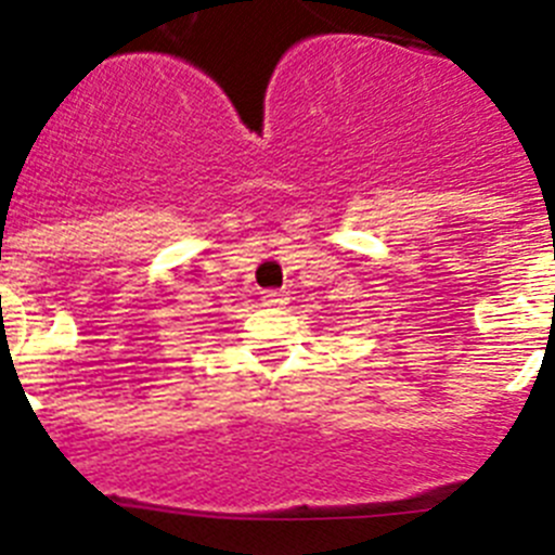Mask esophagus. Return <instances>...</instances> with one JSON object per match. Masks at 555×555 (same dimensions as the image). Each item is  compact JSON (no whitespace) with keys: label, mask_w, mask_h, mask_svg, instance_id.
<instances>
[{"label":"esophagus","mask_w":555,"mask_h":555,"mask_svg":"<svg viewBox=\"0 0 555 555\" xmlns=\"http://www.w3.org/2000/svg\"><path fill=\"white\" fill-rule=\"evenodd\" d=\"M287 301L289 298L284 289H262V304H266V307H284Z\"/></svg>","instance_id":"obj_1"}]
</instances>
